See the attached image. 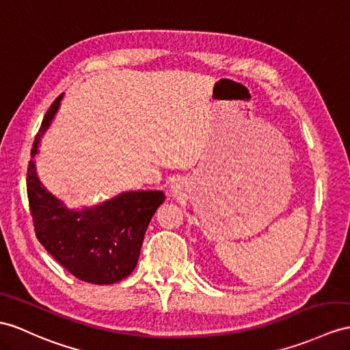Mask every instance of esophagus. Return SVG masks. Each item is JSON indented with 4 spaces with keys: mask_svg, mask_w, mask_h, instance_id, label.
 <instances>
[{
    "mask_svg": "<svg viewBox=\"0 0 350 350\" xmlns=\"http://www.w3.org/2000/svg\"><path fill=\"white\" fill-rule=\"evenodd\" d=\"M184 183L181 181H176L172 185H170V194H172V198H181V196L184 194Z\"/></svg>",
    "mask_w": 350,
    "mask_h": 350,
    "instance_id": "1",
    "label": "esophagus"
}]
</instances>
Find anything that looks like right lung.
Segmentation results:
<instances>
[{
  "label": "right lung",
  "instance_id": "add662e5",
  "mask_svg": "<svg viewBox=\"0 0 350 350\" xmlns=\"http://www.w3.org/2000/svg\"><path fill=\"white\" fill-rule=\"evenodd\" d=\"M64 95L49 108L31 156L55 118ZM27 190L40 243L71 275L84 282L111 285L129 276L139 258L144 234L165 202L160 190L124 191L90 208L70 209L41 184L31 159Z\"/></svg>",
  "mask_w": 350,
  "mask_h": 350
}]
</instances>
